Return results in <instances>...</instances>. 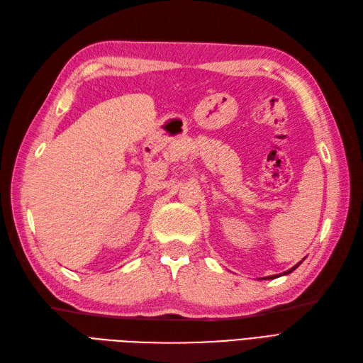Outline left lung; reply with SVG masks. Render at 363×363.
<instances>
[{"instance_id": "left-lung-1", "label": "left lung", "mask_w": 363, "mask_h": 363, "mask_svg": "<svg viewBox=\"0 0 363 363\" xmlns=\"http://www.w3.org/2000/svg\"><path fill=\"white\" fill-rule=\"evenodd\" d=\"M300 263H301V262H300ZM300 263H296V265H295V267H294V268H291V269H288V271H286V272H283V276H286V274H291V272H292V271H294V269H296V268H298V267H300ZM277 277H279V276H269V277H265V279H277Z\"/></svg>"}]
</instances>
